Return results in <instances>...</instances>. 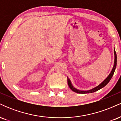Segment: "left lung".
<instances>
[{"instance_id":"1","label":"left lung","mask_w":121,"mask_h":121,"mask_svg":"<svg viewBox=\"0 0 121 121\" xmlns=\"http://www.w3.org/2000/svg\"><path fill=\"white\" fill-rule=\"evenodd\" d=\"M114 53L115 59H114V66H113V69H112V71H111L110 73L109 76H108V77H107L106 78H105V80H104V81H102L100 84L98 85L96 87H94V88L91 89L89 90V91H80V90L77 89L76 88H75V87L73 86V85H72L70 79H69L68 77V84L69 86V87H70V89H71L72 91H74V92L77 93L86 94V93H94V92H95V91H98V90L101 89V88H102V87H104V86H106V85L108 84V83H109L110 80H111V78H112V77H113L114 73L115 70H116V66H117V54H116V51H115V49H114Z\"/></svg>"}]
</instances>
